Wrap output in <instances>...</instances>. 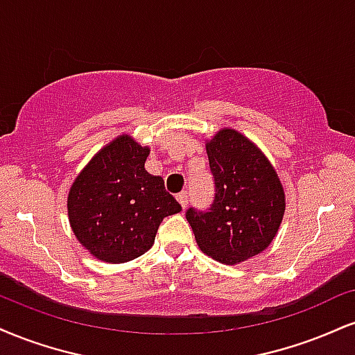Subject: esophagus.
<instances>
[{
  "instance_id": "esophagus-1",
  "label": "esophagus",
  "mask_w": 355,
  "mask_h": 355,
  "mask_svg": "<svg viewBox=\"0 0 355 355\" xmlns=\"http://www.w3.org/2000/svg\"><path fill=\"white\" fill-rule=\"evenodd\" d=\"M177 202L180 203V207L183 208V210H185L187 203H189V195H187L185 191H183V193H178V195H177Z\"/></svg>"
}]
</instances>
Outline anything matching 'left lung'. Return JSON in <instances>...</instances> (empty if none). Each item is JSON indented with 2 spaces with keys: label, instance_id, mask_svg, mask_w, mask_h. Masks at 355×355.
<instances>
[{
  "label": "left lung",
  "instance_id": "left-lung-1",
  "mask_svg": "<svg viewBox=\"0 0 355 355\" xmlns=\"http://www.w3.org/2000/svg\"><path fill=\"white\" fill-rule=\"evenodd\" d=\"M215 178L208 211L190 208L187 220L196 245L223 264H240L275 240L286 210L283 183L261 148L225 127L205 142Z\"/></svg>",
  "mask_w": 355,
  "mask_h": 355
}]
</instances>
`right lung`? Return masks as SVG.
Returning <instances> with one entry per match:
<instances>
[{"label":"right lung","mask_w":355,"mask_h":355,"mask_svg":"<svg viewBox=\"0 0 355 355\" xmlns=\"http://www.w3.org/2000/svg\"><path fill=\"white\" fill-rule=\"evenodd\" d=\"M150 147L121 134L101 148L72 182L67 216L74 236L104 263H127L155 241L165 216L182 211L164 180L145 170Z\"/></svg>","instance_id":"obj_1"}]
</instances>
